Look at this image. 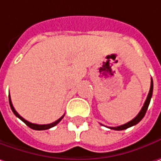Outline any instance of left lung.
I'll list each match as a JSON object with an SVG mask.
<instances>
[{"label": "left lung", "instance_id": "8db88e82", "mask_svg": "<svg viewBox=\"0 0 161 161\" xmlns=\"http://www.w3.org/2000/svg\"><path fill=\"white\" fill-rule=\"evenodd\" d=\"M152 92H153V81H152V78H151L150 92H149V94H148V96H147V99H146V101H145V103H144L142 108V110L140 111V113L138 114V115H137L134 119H132L131 121H130L129 122H127V123H125V124H122V125L117 126V127H108V128H110V129H112V130H125V129H127V128H130V127H131V126H133V125H136L138 122H141V121L142 120V118L144 117V115H145V114H146L147 110H148L149 104H150V99H151V96H152Z\"/></svg>", "mask_w": 161, "mask_h": 161}]
</instances>
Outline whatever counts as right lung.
Masks as SVG:
<instances>
[{
	"label": "right lung",
	"mask_w": 161,
	"mask_h": 161,
	"mask_svg": "<svg viewBox=\"0 0 161 161\" xmlns=\"http://www.w3.org/2000/svg\"><path fill=\"white\" fill-rule=\"evenodd\" d=\"M9 102H10V106H11V110H12V112H13V114H15V115L17 116L19 119H20L22 122H24L26 125H28L30 128H31L33 130H47V129H50V128H52L54 126H56L58 122L63 119V117L65 116V114L63 116H61L58 120H57L56 122H52V123H49V124H36V123H32V122H28V121H26L24 118H22L21 116L19 115V114H18L17 112H16V110L14 109L13 107V105H12V103H11V96H10V94H9Z\"/></svg>",
	"instance_id": "add662e5"
}]
</instances>
